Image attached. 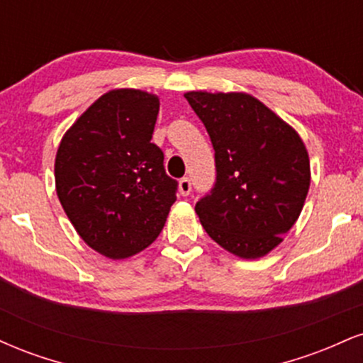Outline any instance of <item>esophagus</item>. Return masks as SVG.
Instances as JSON below:
<instances>
[{
    "instance_id": "34e87169",
    "label": "esophagus",
    "mask_w": 363,
    "mask_h": 363,
    "mask_svg": "<svg viewBox=\"0 0 363 363\" xmlns=\"http://www.w3.org/2000/svg\"><path fill=\"white\" fill-rule=\"evenodd\" d=\"M179 193L182 196H187L191 193V181L187 177H182L181 181H179Z\"/></svg>"
}]
</instances>
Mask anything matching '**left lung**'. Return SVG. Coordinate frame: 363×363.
<instances>
[{"label": "left lung", "mask_w": 363, "mask_h": 363, "mask_svg": "<svg viewBox=\"0 0 363 363\" xmlns=\"http://www.w3.org/2000/svg\"><path fill=\"white\" fill-rule=\"evenodd\" d=\"M215 150L216 182L196 203L206 234L225 251L257 259L281 244L311 186L298 133L244 91H187Z\"/></svg>", "instance_id": "8db88e82"}]
</instances>
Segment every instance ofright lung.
<instances>
[{
	"label": "right lung",
	"instance_id": "1",
	"mask_svg": "<svg viewBox=\"0 0 363 363\" xmlns=\"http://www.w3.org/2000/svg\"><path fill=\"white\" fill-rule=\"evenodd\" d=\"M160 101L136 89L99 97L65 133L54 162L56 193L94 251L126 259L164 228L177 182L152 143Z\"/></svg>",
	"mask_w": 363,
	"mask_h": 363
}]
</instances>
